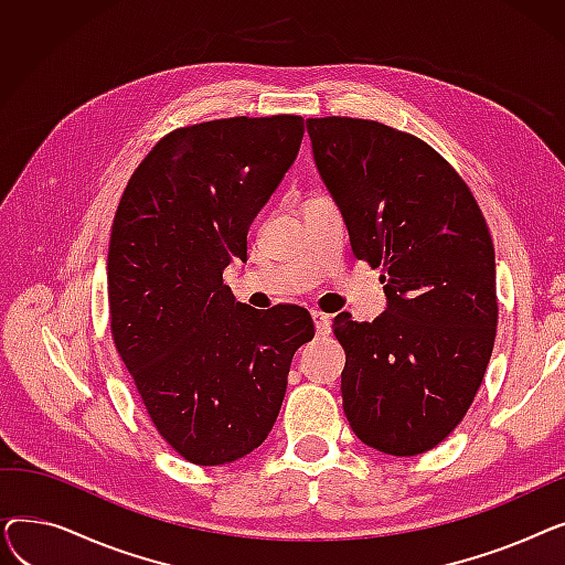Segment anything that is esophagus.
Segmentation results:
<instances>
[{
  "instance_id": "esophagus-1",
  "label": "esophagus",
  "mask_w": 565,
  "mask_h": 565,
  "mask_svg": "<svg viewBox=\"0 0 565 565\" xmlns=\"http://www.w3.org/2000/svg\"><path fill=\"white\" fill-rule=\"evenodd\" d=\"M311 318H313V324H316V332L318 334H330V324H332V318L328 316V313H322V311H318V309H313L311 311Z\"/></svg>"
}]
</instances>
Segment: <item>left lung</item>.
I'll return each mask as SVG.
<instances>
[{
	"mask_svg": "<svg viewBox=\"0 0 565 565\" xmlns=\"http://www.w3.org/2000/svg\"><path fill=\"white\" fill-rule=\"evenodd\" d=\"M316 167L354 258L382 265L387 311L334 318L343 412L369 447L426 454L477 396L497 334L494 247L481 207L433 146L377 121L309 118Z\"/></svg>",
	"mask_w": 565,
	"mask_h": 565,
	"instance_id": "left-lung-1",
	"label": "left lung"
}]
</instances>
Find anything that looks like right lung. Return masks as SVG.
Wrapping results in <instances>:
<instances>
[{
  "mask_svg": "<svg viewBox=\"0 0 565 565\" xmlns=\"http://www.w3.org/2000/svg\"><path fill=\"white\" fill-rule=\"evenodd\" d=\"M305 118L233 116L164 135L118 201L109 328L156 430L185 460L226 465L273 430L295 350L313 339L302 307L235 302L222 270L300 151Z\"/></svg>",
  "mask_w": 565,
  "mask_h": 565,
  "instance_id": "1",
  "label": "right lung"
}]
</instances>
